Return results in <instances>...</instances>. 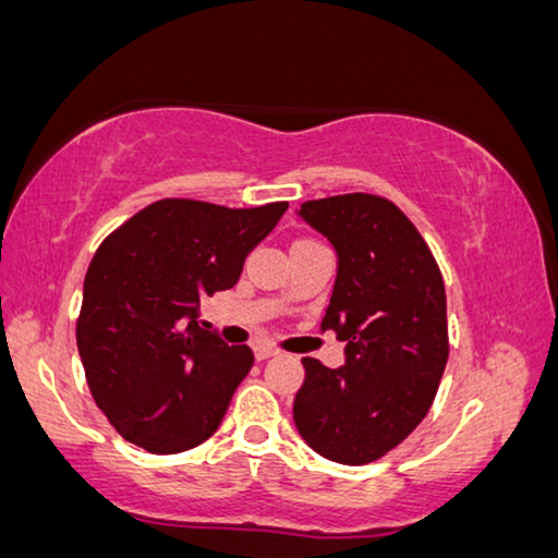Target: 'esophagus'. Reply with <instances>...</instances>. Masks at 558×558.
Listing matches in <instances>:
<instances>
[{"instance_id": "34e87169", "label": "esophagus", "mask_w": 558, "mask_h": 558, "mask_svg": "<svg viewBox=\"0 0 558 558\" xmlns=\"http://www.w3.org/2000/svg\"><path fill=\"white\" fill-rule=\"evenodd\" d=\"M278 351L270 345H255V361H268V359H276Z\"/></svg>"}]
</instances>
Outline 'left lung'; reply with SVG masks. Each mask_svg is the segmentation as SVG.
I'll use <instances>...</instances> for the list:
<instances>
[{
	"label": "left lung",
	"mask_w": 558,
	"mask_h": 558,
	"mask_svg": "<svg viewBox=\"0 0 558 558\" xmlns=\"http://www.w3.org/2000/svg\"><path fill=\"white\" fill-rule=\"evenodd\" d=\"M298 215L338 255L320 328L345 343V365L303 359L298 434L323 459L361 465L426 418L448 361L446 288L426 240L386 197L307 199Z\"/></svg>",
	"instance_id": "obj_1"
}]
</instances>
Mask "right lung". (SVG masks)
<instances>
[{
  "label": "right lung",
  "mask_w": 558,
  "mask_h": 558,
  "mask_svg": "<svg viewBox=\"0 0 558 558\" xmlns=\"http://www.w3.org/2000/svg\"><path fill=\"white\" fill-rule=\"evenodd\" d=\"M286 210L157 199L99 245L77 348L97 409L124 440L165 456L218 430L253 351L199 328V298L235 286L247 253Z\"/></svg>",
  "instance_id": "obj_1"
}]
</instances>
